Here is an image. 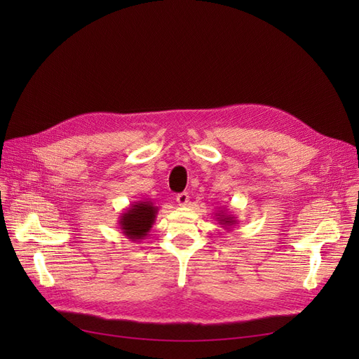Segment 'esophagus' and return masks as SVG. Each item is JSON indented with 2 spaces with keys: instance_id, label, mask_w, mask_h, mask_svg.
I'll return each instance as SVG.
<instances>
[{
  "instance_id": "1",
  "label": "esophagus",
  "mask_w": 359,
  "mask_h": 359,
  "mask_svg": "<svg viewBox=\"0 0 359 359\" xmlns=\"http://www.w3.org/2000/svg\"><path fill=\"white\" fill-rule=\"evenodd\" d=\"M177 202H178V205H181V206H186V205H189V202H190V196H189V193H180L178 196H177Z\"/></svg>"
}]
</instances>
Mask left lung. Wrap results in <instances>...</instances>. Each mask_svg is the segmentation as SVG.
I'll list each match as a JSON object with an SVG mask.
<instances>
[{"instance_id": "8db88e82", "label": "left lung", "mask_w": 359, "mask_h": 359, "mask_svg": "<svg viewBox=\"0 0 359 359\" xmlns=\"http://www.w3.org/2000/svg\"><path fill=\"white\" fill-rule=\"evenodd\" d=\"M215 219H217V222H219L220 227H223V229H226V231H231L235 224H238L236 217L233 214H231L227 210L217 211Z\"/></svg>"}]
</instances>
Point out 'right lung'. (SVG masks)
Returning <instances> with one entry per match:
<instances>
[{
    "label": "right lung",
    "mask_w": 359,
    "mask_h": 359,
    "mask_svg": "<svg viewBox=\"0 0 359 359\" xmlns=\"http://www.w3.org/2000/svg\"><path fill=\"white\" fill-rule=\"evenodd\" d=\"M157 212L158 206H154L151 201L133 202L119 215L118 226L128 240L140 243L148 236V232L156 222Z\"/></svg>",
    "instance_id": "obj_1"
}]
</instances>
